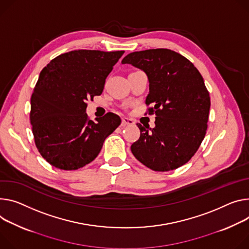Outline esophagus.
Returning <instances> with one entry per match:
<instances>
[{
    "label": "esophagus",
    "instance_id": "34e87169",
    "mask_svg": "<svg viewBox=\"0 0 249 249\" xmlns=\"http://www.w3.org/2000/svg\"><path fill=\"white\" fill-rule=\"evenodd\" d=\"M135 122L133 119L131 118H127V117H124L122 119V126H131V125H134Z\"/></svg>",
    "mask_w": 249,
    "mask_h": 249
}]
</instances>
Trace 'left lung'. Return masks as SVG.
Wrapping results in <instances>:
<instances>
[{
	"instance_id": "1",
	"label": "left lung",
	"mask_w": 249,
	"mask_h": 249,
	"mask_svg": "<svg viewBox=\"0 0 249 249\" xmlns=\"http://www.w3.org/2000/svg\"><path fill=\"white\" fill-rule=\"evenodd\" d=\"M143 71L149 80L146 104L153 105L155 127L137 126L140 138L132 144L136 159L157 172L188 163L208 128L211 98L202 76L185 56L167 49L135 52L122 59Z\"/></svg>"
}]
</instances>
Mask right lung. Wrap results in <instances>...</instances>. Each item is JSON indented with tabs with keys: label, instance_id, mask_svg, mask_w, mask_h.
I'll return each instance as SVG.
<instances>
[{
	"label": "right lung",
	"instance_id": "add662e5",
	"mask_svg": "<svg viewBox=\"0 0 249 249\" xmlns=\"http://www.w3.org/2000/svg\"><path fill=\"white\" fill-rule=\"evenodd\" d=\"M123 53L71 51L53 58L39 73L30 118L36 146L53 167L72 171L92 162L121 124L112 112L89 120L85 101L102 93L106 77Z\"/></svg>",
	"mask_w": 249,
	"mask_h": 249
}]
</instances>
